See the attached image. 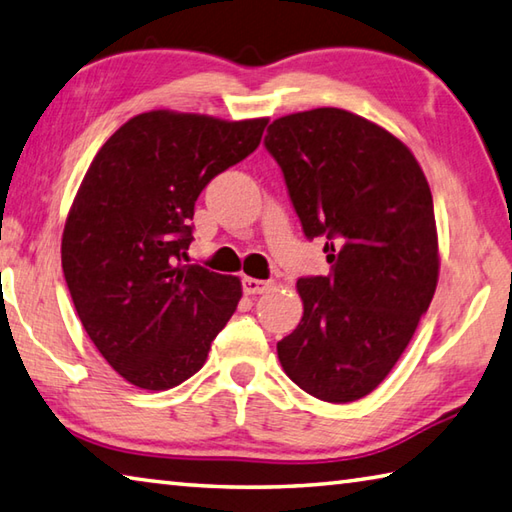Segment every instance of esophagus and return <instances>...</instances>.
Segmentation results:
<instances>
[{
  "label": "esophagus",
  "mask_w": 512,
  "mask_h": 512,
  "mask_svg": "<svg viewBox=\"0 0 512 512\" xmlns=\"http://www.w3.org/2000/svg\"><path fill=\"white\" fill-rule=\"evenodd\" d=\"M241 286H244L246 295H259V293H264V291H268V288H271V282L255 280V277H244V280H241Z\"/></svg>",
  "instance_id": "obj_1"
}]
</instances>
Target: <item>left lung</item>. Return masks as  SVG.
<instances>
[{
	"label": "left lung",
	"mask_w": 512,
	"mask_h": 512,
	"mask_svg": "<svg viewBox=\"0 0 512 512\" xmlns=\"http://www.w3.org/2000/svg\"><path fill=\"white\" fill-rule=\"evenodd\" d=\"M264 145L282 167L306 239H327L331 264L329 275L297 280L304 315L277 342V356L306 394L358 401L403 356L434 297L430 185L396 136L345 109L277 118Z\"/></svg>",
	"instance_id": "8db88e82"
}]
</instances>
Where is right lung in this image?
Returning a JSON list of instances; mask_svg holds the SVG:
<instances>
[{
    "label": "right lung",
    "mask_w": 512,
    "mask_h": 512,
    "mask_svg": "<svg viewBox=\"0 0 512 512\" xmlns=\"http://www.w3.org/2000/svg\"><path fill=\"white\" fill-rule=\"evenodd\" d=\"M266 118L147 111L100 147L62 235V271L87 336L127 383L197 374L241 297L237 277L183 264L194 203L262 141Z\"/></svg>",
    "instance_id": "right-lung-1"
}]
</instances>
